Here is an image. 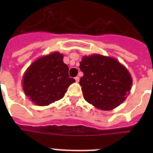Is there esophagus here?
Listing matches in <instances>:
<instances>
[{"instance_id":"34e87169","label":"esophagus","mask_w":153,"mask_h":153,"mask_svg":"<svg viewBox=\"0 0 153 153\" xmlns=\"http://www.w3.org/2000/svg\"><path fill=\"white\" fill-rule=\"evenodd\" d=\"M74 79H75V81H76V82H79V76H77L74 78Z\"/></svg>"}]
</instances>
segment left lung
Masks as SVG:
<instances>
[{"mask_svg":"<svg viewBox=\"0 0 153 153\" xmlns=\"http://www.w3.org/2000/svg\"><path fill=\"white\" fill-rule=\"evenodd\" d=\"M79 84L85 100L102 110H111L126 100L133 83L129 72L117 59L98 54L84 56Z\"/></svg>","mask_w":153,"mask_h":153,"instance_id":"1","label":"left lung"}]
</instances>
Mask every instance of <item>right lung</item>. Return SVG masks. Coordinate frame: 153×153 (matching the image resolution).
<instances>
[{
    "mask_svg": "<svg viewBox=\"0 0 153 153\" xmlns=\"http://www.w3.org/2000/svg\"><path fill=\"white\" fill-rule=\"evenodd\" d=\"M62 59V54L55 51L36 60L25 71L23 90L34 104L44 106L59 100L75 82L69 77V68Z\"/></svg>",
    "mask_w": 153,
    "mask_h": 153,
    "instance_id": "add662e5",
    "label": "right lung"
}]
</instances>
